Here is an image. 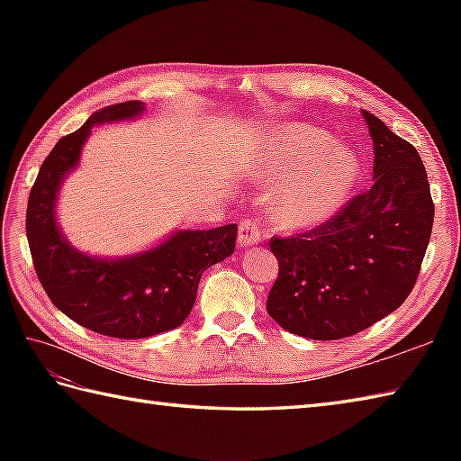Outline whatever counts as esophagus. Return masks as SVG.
<instances>
[{"mask_svg":"<svg viewBox=\"0 0 461 461\" xmlns=\"http://www.w3.org/2000/svg\"><path fill=\"white\" fill-rule=\"evenodd\" d=\"M261 241V228L258 220H243L240 223V236H238V243L240 248H251L258 246Z\"/></svg>","mask_w":461,"mask_h":461,"instance_id":"obj_1","label":"esophagus"}]
</instances>
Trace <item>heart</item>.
Masks as SVG:
<instances>
[{
  "label": "heart",
  "mask_w": 461,
  "mask_h": 461,
  "mask_svg": "<svg viewBox=\"0 0 461 461\" xmlns=\"http://www.w3.org/2000/svg\"><path fill=\"white\" fill-rule=\"evenodd\" d=\"M266 180H286L276 192V210L289 228H317L335 218L358 182L352 150L315 126L293 122L271 129L256 160Z\"/></svg>",
  "instance_id": "obj_1"
}]
</instances>
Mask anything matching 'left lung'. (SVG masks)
Listing matches in <instances>:
<instances>
[{"instance_id":"obj_1","label":"left lung","mask_w":461,"mask_h":461,"mask_svg":"<svg viewBox=\"0 0 461 461\" xmlns=\"http://www.w3.org/2000/svg\"><path fill=\"white\" fill-rule=\"evenodd\" d=\"M362 116L375 146L370 190L305 236L269 241L279 261L269 317L312 340L357 335L402 305L434 225L418 150L375 114Z\"/></svg>"}]
</instances>
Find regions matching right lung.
I'll list each match as a JSON object with an SVG mask.
<instances>
[{
  "label": "right lung",
  "mask_w": 461,
  "mask_h": 461,
  "mask_svg": "<svg viewBox=\"0 0 461 461\" xmlns=\"http://www.w3.org/2000/svg\"><path fill=\"white\" fill-rule=\"evenodd\" d=\"M144 103L126 101L89 116L63 136L29 192L25 231L37 277L53 305L81 327L114 339H146L180 327L190 315L202 273L236 249L238 225L178 230L154 248L96 258L73 248L57 223L59 188L81 160L93 126L139 119Z\"/></svg>",
  "instance_id": "obj_1"
}]
</instances>
